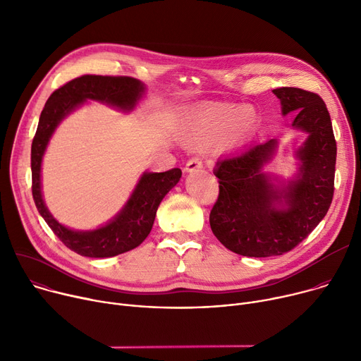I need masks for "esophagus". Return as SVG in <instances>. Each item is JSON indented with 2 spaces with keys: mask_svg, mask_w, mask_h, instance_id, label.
<instances>
[{
  "mask_svg": "<svg viewBox=\"0 0 361 361\" xmlns=\"http://www.w3.org/2000/svg\"><path fill=\"white\" fill-rule=\"evenodd\" d=\"M204 168V160L201 157H192L188 160L186 166H185V172H197V171H201Z\"/></svg>",
  "mask_w": 361,
  "mask_h": 361,
  "instance_id": "1",
  "label": "esophagus"
}]
</instances>
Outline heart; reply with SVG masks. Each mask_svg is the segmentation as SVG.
Listing matches in <instances>:
<instances>
[{"mask_svg": "<svg viewBox=\"0 0 361 361\" xmlns=\"http://www.w3.org/2000/svg\"><path fill=\"white\" fill-rule=\"evenodd\" d=\"M226 116L218 111H208L205 114H201L195 124H193V130L200 134L204 140L212 142L221 134L226 124Z\"/></svg>", "mask_w": 361, "mask_h": 361, "instance_id": "1", "label": "heart"}]
</instances>
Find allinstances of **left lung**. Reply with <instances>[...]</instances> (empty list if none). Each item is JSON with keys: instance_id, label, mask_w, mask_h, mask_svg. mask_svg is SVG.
Listing matches in <instances>:
<instances>
[{"instance_id": "1", "label": "left lung", "mask_w": 361, "mask_h": 361, "mask_svg": "<svg viewBox=\"0 0 361 361\" xmlns=\"http://www.w3.org/2000/svg\"><path fill=\"white\" fill-rule=\"evenodd\" d=\"M283 116L293 113V127L307 131L298 152L299 178L288 189H276L262 168L276 140L259 143L216 163L218 200L209 214L214 235L228 250L245 257L281 256L307 238L329 209L334 197L337 142L322 98L300 88L273 90ZM283 200L285 210L274 208Z\"/></svg>"}]
</instances>
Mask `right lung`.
<instances>
[{"label": "right lung", "mask_w": 361, "mask_h": 361, "mask_svg": "<svg viewBox=\"0 0 361 361\" xmlns=\"http://www.w3.org/2000/svg\"><path fill=\"white\" fill-rule=\"evenodd\" d=\"M145 85L130 76L82 75L54 91L40 114L32 143V192L35 204L51 231L72 252L85 257H113L140 245L152 231L157 208L180 179L175 168L161 173H145L137 183L124 209L109 224L94 231H72L47 211L40 189L42 157L54 128L73 108L85 99L104 101L121 109H133L140 99Z\"/></svg>", "instance_id": "right-lung-1"}]
</instances>
